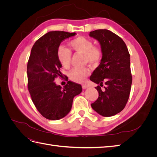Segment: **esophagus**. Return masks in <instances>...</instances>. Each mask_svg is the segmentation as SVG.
<instances>
[{
    "mask_svg": "<svg viewBox=\"0 0 157 157\" xmlns=\"http://www.w3.org/2000/svg\"><path fill=\"white\" fill-rule=\"evenodd\" d=\"M82 87L83 89H86V88H88V86L87 84H82Z\"/></svg>",
    "mask_w": 157,
    "mask_h": 157,
    "instance_id": "34e87169",
    "label": "esophagus"
}]
</instances>
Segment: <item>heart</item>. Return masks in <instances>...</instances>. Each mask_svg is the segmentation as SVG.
<instances>
[{"label":"heart","mask_w":157,"mask_h":157,"mask_svg":"<svg viewBox=\"0 0 157 157\" xmlns=\"http://www.w3.org/2000/svg\"><path fill=\"white\" fill-rule=\"evenodd\" d=\"M69 46L75 53L83 54L84 61L90 64L96 65L100 61L102 56L101 50L98 47L94 46L92 40L86 37L78 36L69 42ZM58 60L63 67H69L71 59V52L64 46H60L57 52ZM90 73L88 67H75L69 72L70 78L76 82H82Z\"/></svg>","instance_id":"1"}]
</instances>
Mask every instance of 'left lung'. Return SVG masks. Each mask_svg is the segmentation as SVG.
<instances>
[{
	"label": "left lung",
	"instance_id": "obj_1",
	"mask_svg": "<svg viewBox=\"0 0 157 157\" xmlns=\"http://www.w3.org/2000/svg\"><path fill=\"white\" fill-rule=\"evenodd\" d=\"M89 36L96 39L101 46L102 58L90 79L102 86H99L97 100L91 104L92 108L103 117H111L123 110L129 98L132 77L130 70V54L125 42L121 37L107 29L90 32Z\"/></svg>",
	"mask_w": 157,
	"mask_h": 157
}]
</instances>
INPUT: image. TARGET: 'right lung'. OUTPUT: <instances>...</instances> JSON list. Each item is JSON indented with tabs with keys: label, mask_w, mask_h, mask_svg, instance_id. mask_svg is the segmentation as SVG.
Listing matches in <instances>:
<instances>
[{
	"label": "right lung",
	"mask_w": 157,
	"mask_h": 157,
	"mask_svg": "<svg viewBox=\"0 0 157 157\" xmlns=\"http://www.w3.org/2000/svg\"><path fill=\"white\" fill-rule=\"evenodd\" d=\"M75 33L50 31L37 40L32 47L27 63L28 89L37 110L47 119L59 120L70 112L75 96L82 92L81 85L68 81L62 88L54 82L61 76V64L57 52L66 39Z\"/></svg>",
	"instance_id": "1"
}]
</instances>
